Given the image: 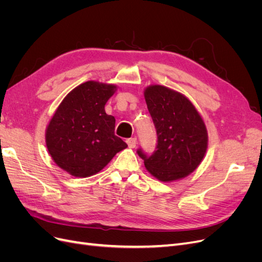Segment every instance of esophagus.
Returning a JSON list of instances; mask_svg holds the SVG:
<instances>
[{
	"label": "esophagus",
	"mask_w": 262,
	"mask_h": 262,
	"mask_svg": "<svg viewBox=\"0 0 262 262\" xmlns=\"http://www.w3.org/2000/svg\"><path fill=\"white\" fill-rule=\"evenodd\" d=\"M126 143H128V146L130 148L136 147V145H137V138H130V139H128V140H126Z\"/></svg>",
	"instance_id": "1"
}]
</instances>
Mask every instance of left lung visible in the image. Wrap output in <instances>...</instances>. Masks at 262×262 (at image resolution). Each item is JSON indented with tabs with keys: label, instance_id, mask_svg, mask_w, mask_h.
<instances>
[{
	"label": "left lung",
	"instance_id": "8db88e82",
	"mask_svg": "<svg viewBox=\"0 0 262 262\" xmlns=\"http://www.w3.org/2000/svg\"><path fill=\"white\" fill-rule=\"evenodd\" d=\"M147 109L156 129L152 154L139 148L146 169L161 181L184 178L191 173L208 147V133L201 116L188 98L162 85L144 92Z\"/></svg>",
	"mask_w": 262,
	"mask_h": 262
}]
</instances>
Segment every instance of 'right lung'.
Returning <instances> with one entry per match:
<instances>
[{
  "mask_svg": "<svg viewBox=\"0 0 262 262\" xmlns=\"http://www.w3.org/2000/svg\"><path fill=\"white\" fill-rule=\"evenodd\" d=\"M115 90V85L95 81L78 85L50 120L47 147L54 163L72 176L95 175L128 146L115 134V117L105 112Z\"/></svg>",
  "mask_w": 262,
  "mask_h": 262,
  "instance_id": "obj_1",
  "label": "right lung"
}]
</instances>
